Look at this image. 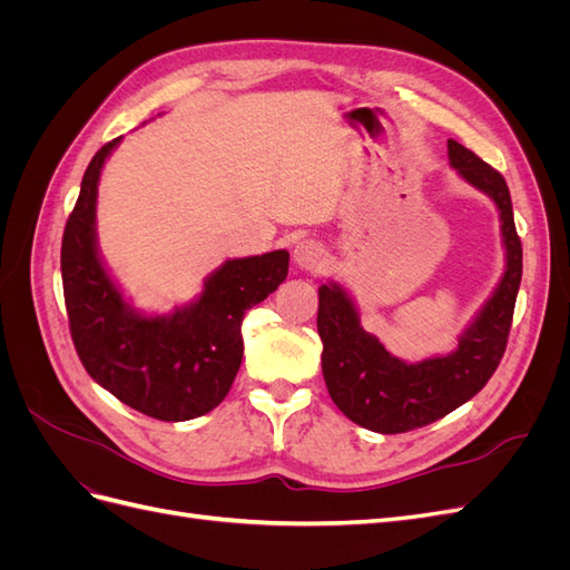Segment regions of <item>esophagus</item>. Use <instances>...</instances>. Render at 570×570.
Listing matches in <instances>:
<instances>
[{
    "instance_id": "34e87169",
    "label": "esophagus",
    "mask_w": 570,
    "mask_h": 570,
    "mask_svg": "<svg viewBox=\"0 0 570 570\" xmlns=\"http://www.w3.org/2000/svg\"><path fill=\"white\" fill-rule=\"evenodd\" d=\"M295 264L306 271H321L325 264V247L318 239H302L295 247Z\"/></svg>"
}]
</instances>
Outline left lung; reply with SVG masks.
Segmentation results:
<instances>
[{
	"mask_svg": "<svg viewBox=\"0 0 570 570\" xmlns=\"http://www.w3.org/2000/svg\"><path fill=\"white\" fill-rule=\"evenodd\" d=\"M446 149L461 178L494 199L507 245L504 278L461 335L456 352L404 364L361 327L347 292L335 283L318 287L316 325L323 340L321 366L327 392L344 416L373 433H409L444 419L488 385L507 350L523 275L509 187L499 170L456 140L446 142Z\"/></svg>",
	"mask_w": 570,
	"mask_h": 570,
	"instance_id": "1",
	"label": "left lung"
}]
</instances>
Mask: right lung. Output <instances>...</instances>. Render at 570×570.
Here are the masks:
<instances>
[{
	"instance_id": "right-lung-1",
	"label": "right lung",
	"mask_w": 570,
	"mask_h": 570,
	"mask_svg": "<svg viewBox=\"0 0 570 570\" xmlns=\"http://www.w3.org/2000/svg\"><path fill=\"white\" fill-rule=\"evenodd\" d=\"M120 137L101 147L82 176L61 239L68 327L92 381L157 421H189L216 409L243 364L239 325L285 278V249L233 258L204 283L202 297L170 316H142L120 297L95 245L97 183Z\"/></svg>"
}]
</instances>
